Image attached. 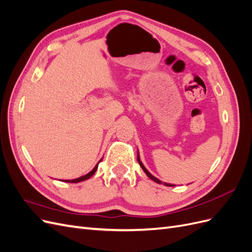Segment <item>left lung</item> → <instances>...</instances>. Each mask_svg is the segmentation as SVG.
I'll list each match as a JSON object with an SVG mask.
<instances>
[{
    "instance_id": "left-lung-1",
    "label": "left lung",
    "mask_w": 252,
    "mask_h": 252,
    "mask_svg": "<svg viewBox=\"0 0 252 252\" xmlns=\"http://www.w3.org/2000/svg\"><path fill=\"white\" fill-rule=\"evenodd\" d=\"M138 162H139V164H140V166H141V168L144 170V172L146 173V175L147 177L150 179V180H152L154 182H156V183H158V184H163V185H165V186H169V187H174L175 185H173V184H168V183H163L162 181H159L158 178H156V177H154V175H152L146 168H145V166L143 165V163L141 162V158H140V155H139V152H138Z\"/></svg>"
}]
</instances>
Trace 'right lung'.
Here are the masks:
<instances>
[{
  "mask_svg": "<svg viewBox=\"0 0 252 252\" xmlns=\"http://www.w3.org/2000/svg\"><path fill=\"white\" fill-rule=\"evenodd\" d=\"M100 162H102V158L100 159V161L97 162V164L94 166V168L91 170L90 172H88L87 174H85V175H82V177H80V178H78V179H74V180H64L63 182H66V183H79V182H83V181H86V180H88V179H90L91 177H93V175L95 173V171L97 170V166H98V163Z\"/></svg>",
  "mask_w": 252,
  "mask_h": 252,
  "instance_id": "right-lung-1",
  "label": "right lung"
}]
</instances>
